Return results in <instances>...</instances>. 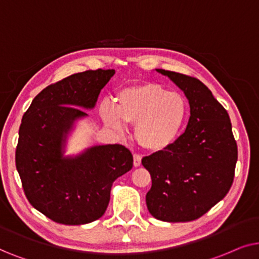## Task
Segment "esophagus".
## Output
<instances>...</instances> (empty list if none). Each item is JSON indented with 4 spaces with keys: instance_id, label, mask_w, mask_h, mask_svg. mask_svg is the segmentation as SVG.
Masks as SVG:
<instances>
[{
    "instance_id": "obj_1",
    "label": "esophagus",
    "mask_w": 259,
    "mask_h": 259,
    "mask_svg": "<svg viewBox=\"0 0 259 259\" xmlns=\"http://www.w3.org/2000/svg\"><path fill=\"white\" fill-rule=\"evenodd\" d=\"M141 161H142V157H141V155H139V154L134 155V165H135V167H140Z\"/></svg>"
}]
</instances>
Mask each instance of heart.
Listing matches in <instances>:
<instances>
[{"mask_svg": "<svg viewBox=\"0 0 259 259\" xmlns=\"http://www.w3.org/2000/svg\"><path fill=\"white\" fill-rule=\"evenodd\" d=\"M103 122L117 133L125 124L135 125V139L144 149L162 153L175 146L189 118V104L180 92L168 91L156 82L127 86L117 94L115 109H101Z\"/></svg>", "mask_w": 259, "mask_h": 259, "instance_id": "obj_1", "label": "heart"}]
</instances>
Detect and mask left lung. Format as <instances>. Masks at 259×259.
<instances>
[{
    "label": "left lung",
    "instance_id": "obj_1",
    "mask_svg": "<svg viewBox=\"0 0 259 259\" xmlns=\"http://www.w3.org/2000/svg\"><path fill=\"white\" fill-rule=\"evenodd\" d=\"M184 92L191 116L170 149L142 158L151 177L148 211L168 223L192 222L225 198L232 186L238 150L229 113L196 78L156 68Z\"/></svg>",
    "mask_w": 259,
    "mask_h": 259
}]
</instances>
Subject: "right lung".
<instances>
[{
	"mask_svg": "<svg viewBox=\"0 0 259 259\" xmlns=\"http://www.w3.org/2000/svg\"><path fill=\"white\" fill-rule=\"evenodd\" d=\"M115 70L85 71L44 89L22 117L15 162L32 206L55 223L84 225L104 214L112 182L133 168L120 144L65 155L75 124L89 115Z\"/></svg>",
	"mask_w": 259,
	"mask_h": 259,
	"instance_id": "right-lung-1",
	"label": "right lung"
}]
</instances>
